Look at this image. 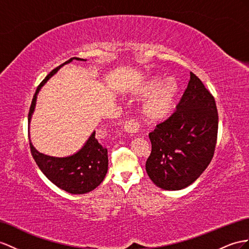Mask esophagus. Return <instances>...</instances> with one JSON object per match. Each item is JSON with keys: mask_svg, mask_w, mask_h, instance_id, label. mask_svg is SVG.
Masks as SVG:
<instances>
[{"mask_svg": "<svg viewBox=\"0 0 249 249\" xmlns=\"http://www.w3.org/2000/svg\"><path fill=\"white\" fill-rule=\"evenodd\" d=\"M124 130L126 132L130 133V135H135V133H139L141 130V123L139 122L138 119L133 118L130 119L128 122L124 125Z\"/></svg>", "mask_w": 249, "mask_h": 249, "instance_id": "esophagus-1", "label": "esophagus"}]
</instances>
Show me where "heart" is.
I'll return each mask as SVG.
<instances>
[{
  "label": "heart",
  "instance_id": "obj_1",
  "mask_svg": "<svg viewBox=\"0 0 249 249\" xmlns=\"http://www.w3.org/2000/svg\"><path fill=\"white\" fill-rule=\"evenodd\" d=\"M165 81L167 83H165ZM164 82L165 85L161 88L160 86ZM158 89L159 90L146 101L143 105L144 116L151 121L166 119L173 112L177 104L178 93H179V83L174 78H170L167 81L162 78H155L146 85L144 93H152Z\"/></svg>",
  "mask_w": 249,
  "mask_h": 249
}]
</instances>
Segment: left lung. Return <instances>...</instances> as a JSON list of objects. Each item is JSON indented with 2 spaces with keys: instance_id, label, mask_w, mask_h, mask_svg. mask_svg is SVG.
<instances>
[{
  "instance_id": "obj_1",
  "label": "left lung",
  "mask_w": 249,
  "mask_h": 249,
  "mask_svg": "<svg viewBox=\"0 0 249 249\" xmlns=\"http://www.w3.org/2000/svg\"><path fill=\"white\" fill-rule=\"evenodd\" d=\"M213 95L190 72L177 110L149 133L146 171L158 187L179 190L193 184L209 165L218 138Z\"/></svg>"
}]
</instances>
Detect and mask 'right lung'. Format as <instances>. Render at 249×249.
<instances>
[{
	"label": "right lung",
	"mask_w": 249,
	"mask_h": 249,
	"mask_svg": "<svg viewBox=\"0 0 249 249\" xmlns=\"http://www.w3.org/2000/svg\"><path fill=\"white\" fill-rule=\"evenodd\" d=\"M72 60L84 61V59L71 58L62 65L54 68L40 85L37 86L36 93L31 101V105L28 112V122H30L36 106V94L42 86L53 76L64 64L70 63ZM30 151L37 166L42 173L46 176L49 181H52L55 186L73 195H83L97 188L103 182L108 169V156L107 148L102 146L95 138V131L89 137L85 145L76 154L66 158H54L43 155L36 150L29 142Z\"/></svg>",
	"instance_id": "1"
}]
</instances>
